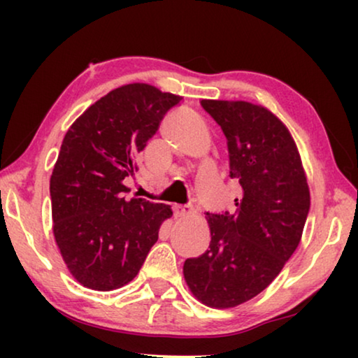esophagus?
<instances>
[{
	"label": "esophagus",
	"mask_w": 358,
	"mask_h": 358,
	"mask_svg": "<svg viewBox=\"0 0 358 358\" xmlns=\"http://www.w3.org/2000/svg\"><path fill=\"white\" fill-rule=\"evenodd\" d=\"M190 104H194V102H190ZM187 208H189L187 203H179V205H176V210H178V213H185V212H187Z\"/></svg>",
	"instance_id": "1"
}]
</instances>
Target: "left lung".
Segmentation results:
<instances>
[{"mask_svg":"<svg viewBox=\"0 0 358 358\" xmlns=\"http://www.w3.org/2000/svg\"><path fill=\"white\" fill-rule=\"evenodd\" d=\"M179 96L145 83L101 97L66 131L50 178L53 236L83 287L110 292L136 277L169 207L127 178ZM151 199V197H150Z\"/></svg>","mask_w":358,"mask_h":358,"instance_id":"1","label":"left lung"}]
</instances>
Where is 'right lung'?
I'll list each match as a JSON object with an SVG mask.
<instances>
[{
  "mask_svg": "<svg viewBox=\"0 0 358 358\" xmlns=\"http://www.w3.org/2000/svg\"><path fill=\"white\" fill-rule=\"evenodd\" d=\"M220 104L213 117L241 189L229 212L207 220L212 241L184 262V278L199 301L223 310L251 300L280 273L301 241L310 189L296 146L272 112L244 101Z\"/></svg>",
  "mask_w": 358,
  "mask_h": 358,
  "instance_id": "right-lung-1",
  "label": "right lung"
}]
</instances>
